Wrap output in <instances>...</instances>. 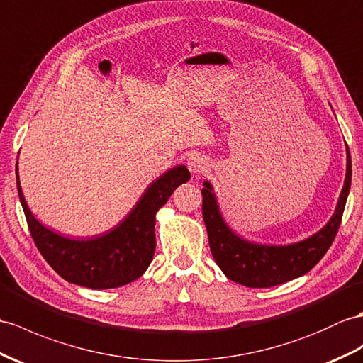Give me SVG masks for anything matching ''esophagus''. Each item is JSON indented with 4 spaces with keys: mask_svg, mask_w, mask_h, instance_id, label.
I'll list each match as a JSON object with an SVG mask.
<instances>
[{
    "mask_svg": "<svg viewBox=\"0 0 363 363\" xmlns=\"http://www.w3.org/2000/svg\"><path fill=\"white\" fill-rule=\"evenodd\" d=\"M188 167H189V171L192 172V175H199L200 172L205 171V167H206L205 158L200 157V155H191L188 158Z\"/></svg>",
    "mask_w": 363,
    "mask_h": 363,
    "instance_id": "esophagus-1",
    "label": "esophagus"
}]
</instances>
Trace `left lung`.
<instances>
[{"label": "left lung", "mask_w": 363, "mask_h": 363, "mask_svg": "<svg viewBox=\"0 0 363 363\" xmlns=\"http://www.w3.org/2000/svg\"><path fill=\"white\" fill-rule=\"evenodd\" d=\"M347 152V177L337 208L328 225L306 240L288 246L254 245L237 237L220 216L211 184L208 182L203 183L205 188L201 189V211L208 229L209 248L212 257L229 280L250 288L277 286L303 276L319 263L337 235L345 203L348 199L351 186V155L348 147Z\"/></svg>", "instance_id": "8db88e82"}]
</instances>
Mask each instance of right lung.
<instances>
[{
  "mask_svg": "<svg viewBox=\"0 0 363 363\" xmlns=\"http://www.w3.org/2000/svg\"><path fill=\"white\" fill-rule=\"evenodd\" d=\"M191 174L177 166L151 183L143 197L123 222L92 240H70L44 228L32 216L24 200L16 169V188L24 209L30 235L52 269L65 280L92 289L128 285L143 276L155 252V214L171 194Z\"/></svg>",
  "mask_w": 363,
  "mask_h": 363,
  "instance_id": "add662e5",
  "label": "right lung"
}]
</instances>
